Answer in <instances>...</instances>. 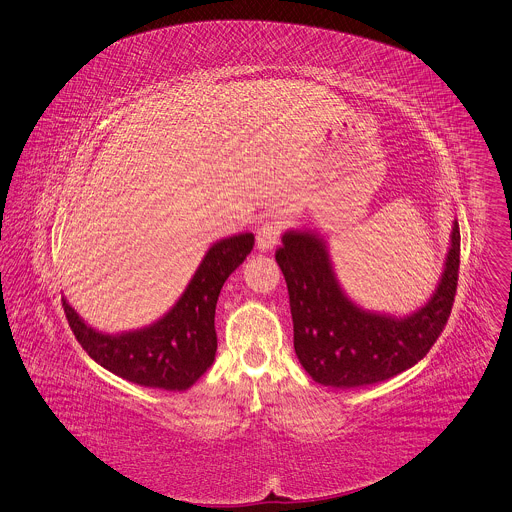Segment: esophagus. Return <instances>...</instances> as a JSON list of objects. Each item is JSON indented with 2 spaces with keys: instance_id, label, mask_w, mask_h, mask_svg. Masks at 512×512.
I'll use <instances>...</instances> for the list:
<instances>
[{
  "instance_id": "34e87169",
  "label": "esophagus",
  "mask_w": 512,
  "mask_h": 512,
  "mask_svg": "<svg viewBox=\"0 0 512 512\" xmlns=\"http://www.w3.org/2000/svg\"><path fill=\"white\" fill-rule=\"evenodd\" d=\"M281 223L279 221H265L259 229H257V249L259 251H271L281 237Z\"/></svg>"
}]
</instances>
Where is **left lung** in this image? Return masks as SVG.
<instances>
[{
    "instance_id": "8db88e82",
    "label": "left lung",
    "mask_w": 512,
    "mask_h": 512,
    "mask_svg": "<svg viewBox=\"0 0 512 512\" xmlns=\"http://www.w3.org/2000/svg\"><path fill=\"white\" fill-rule=\"evenodd\" d=\"M275 259L289 289L299 363L315 383L355 389L387 381L431 351L455 303L461 231L455 221L445 273L429 303L399 319L365 311L347 299L325 241L309 231H287Z\"/></svg>"
}]
</instances>
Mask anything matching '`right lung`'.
Here are the masks:
<instances>
[{
	"mask_svg": "<svg viewBox=\"0 0 512 512\" xmlns=\"http://www.w3.org/2000/svg\"><path fill=\"white\" fill-rule=\"evenodd\" d=\"M253 233L213 243L181 299L157 323L121 335L87 327L63 301L67 323L85 353L113 375L141 387L185 391L215 361V305L227 277L247 259Z\"/></svg>",
	"mask_w": 512,
	"mask_h": 512,
	"instance_id": "add662e5",
	"label": "right lung"
}]
</instances>
